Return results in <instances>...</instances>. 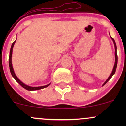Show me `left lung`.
I'll list each match as a JSON object with an SVG mask.
<instances>
[{
    "mask_svg": "<svg viewBox=\"0 0 126 126\" xmlns=\"http://www.w3.org/2000/svg\"><path fill=\"white\" fill-rule=\"evenodd\" d=\"M111 39H112V41H113L114 44V47H115V63H114V67H113V69H112V71L111 72V75H110V76L108 77V78L107 79V80L105 81L104 83V84L102 85V86H104L105 84H106L107 83V82L108 80H110V79H111V78H112V76H113L114 75V73H115V70H116V68H117V60H118V57H117V46H116V44H115V42L114 41V40L113 38H112V37H111Z\"/></svg>",
    "mask_w": 126,
    "mask_h": 126,
    "instance_id": "8db88e82",
    "label": "left lung"
}]
</instances>
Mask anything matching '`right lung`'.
Masks as SVG:
<instances>
[{
  "instance_id": "1",
  "label": "right lung",
  "mask_w": 126,
  "mask_h": 126,
  "mask_svg": "<svg viewBox=\"0 0 126 126\" xmlns=\"http://www.w3.org/2000/svg\"><path fill=\"white\" fill-rule=\"evenodd\" d=\"M16 42V40L14 42V43H12V46H11V50H10V54H9V69H10V71H11V75H12V76L14 78V79H15L16 81L22 87H23L24 88H25V89H27V90H28V91H35V90H39V89H43V88H47L48 87L49 85H50V84H48L47 85H45V86H38V87H31V86H28V85L24 84L23 82H22L21 80H19V79H18V78H17V76H16L15 72H14V69H13V67H12V50H13V47H14V44H15Z\"/></svg>"
}]
</instances>
